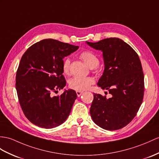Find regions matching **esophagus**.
<instances>
[{"label":"esophagus","instance_id":"esophagus-1","mask_svg":"<svg viewBox=\"0 0 159 159\" xmlns=\"http://www.w3.org/2000/svg\"><path fill=\"white\" fill-rule=\"evenodd\" d=\"M83 93V92H81V91H76V94H77V96H78V97H80V96L82 95V94Z\"/></svg>","mask_w":159,"mask_h":159}]
</instances>
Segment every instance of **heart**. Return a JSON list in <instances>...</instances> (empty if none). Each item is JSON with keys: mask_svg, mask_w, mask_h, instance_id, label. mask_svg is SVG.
<instances>
[{"mask_svg": "<svg viewBox=\"0 0 159 159\" xmlns=\"http://www.w3.org/2000/svg\"><path fill=\"white\" fill-rule=\"evenodd\" d=\"M80 57L91 69L96 67L99 63L98 57L89 50H85L81 52ZM69 66H70V61L69 59H65L63 62V67H62L63 73L65 74L69 73ZM94 83V80L91 77H74L69 81V86L77 91H84L88 89Z\"/></svg>", "mask_w": 159, "mask_h": 159, "instance_id": "obj_1", "label": "heart"}]
</instances>
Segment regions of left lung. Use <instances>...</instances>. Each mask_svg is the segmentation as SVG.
<instances>
[{"mask_svg": "<svg viewBox=\"0 0 159 159\" xmlns=\"http://www.w3.org/2000/svg\"><path fill=\"white\" fill-rule=\"evenodd\" d=\"M86 43L102 52L104 69L97 85L111 94L107 98L94 93L90 110L92 119L104 129H121L136 115L144 97V73L140 58L128 44L118 38Z\"/></svg>", "mask_w": 159, "mask_h": 159, "instance_id": "8db88e82", "label": "left lung"}]
</instances>
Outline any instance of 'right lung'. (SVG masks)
I'll list each match as a JSON object with an SVG mask.
<instances>
[{
    "label": "right lung",
    "instance_id": "obj_1",
    "mask_svg": "<svg viewBox=\"0 0 159 159\" xmlns=\"http://www.w3.org/2000/svg\"><path fill=\"white\" fill-rule=\"evenodd\" d=\"M53 39H45L31 46L22 56L16 73V90L19 104L30 122L42 128L51 129L64 123L71 113L77 94L65 90L63 58L78 49Z\"/></svg>",
    "mask_w": 159,
    "mask_h": 159
}]
</instances>
